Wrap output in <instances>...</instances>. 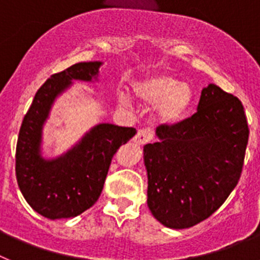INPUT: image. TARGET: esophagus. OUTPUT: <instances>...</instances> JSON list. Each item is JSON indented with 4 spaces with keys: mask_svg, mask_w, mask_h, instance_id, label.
I'll return each mask as SVG.
<instances>
[{
    "mask_svg": "<svg viewBox=\"0 0 260 260\" xmlns=\"http://www.w3.org/2000/svg\"><path fill=\"white\" fill-rule=\"evenodd\" d=\"M152 139V130L151 128H141L138 130L137 135L134 137V142L137 144H146Z\"/></svg>",
    "mask_w": 260,
    "mask_h": 260,
    "instance_id": "34e87169",
    "label": "esophagus"
}]
</instances>
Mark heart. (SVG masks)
<instances>
[{
	"label": "heart",
	"instance_id": "b5f03b06",
	"mask_svg": "<svg viewBox=\"0 0 260 260\" xmlns=\"http://www.w3.org/2000/svg\"><path fill=\"white\" fill-rule=\"evenodd\" d=\"M135 98L147 105H156L155 119L161 125L181 122L192 104L191 87L168 74H153L132 84ZM121 107H130L132 100L125 92L117 93Z\"/></svg>",
	"mask_w": 260,
	"mask_h": 260
}]
</instances>
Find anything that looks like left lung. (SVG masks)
I'll list each match as a JSON object with an SVG mask.
<instances>
[{
	"label": "left lung",
	"instance_id": "8db88e82",
	"mask_svg": "<svg viewBox=\"0 0 260 260\" xmlns=\"http://www.w3.org/2000/svg\"><path fill=\"white\" fill-rule=\"evenodd\" d=\"M156 135L143 148L148 208L167 228L194 226L219 210L240 180L249 141L242 103L208 84L197 113L158 126Z\"/></svg>",
	"mask_w": 260,
	"mask_h": 260
}]
</instances>
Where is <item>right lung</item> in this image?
<instances>
[{"mask_svg":"<svg viewBox=\"0 0 260 260\" xmlns=\"http://www.w3.org/2000/svg\"><path fill=\"white\" fill-rule=\"evenodd\" d=\"M103 62H79L53 74L36 92L23 118L15 153L18 186L27 203L47 219H69L92 207L104 187L109 165L119 147L135 134L134 127L99 123L56 158L41 156L43 126L52 105L73 80L98 79Z\"/></svg>","mask_w":260,"mask_h":260,"instance_id":"right-lung-1","label":"right lung"}]
</instances>
